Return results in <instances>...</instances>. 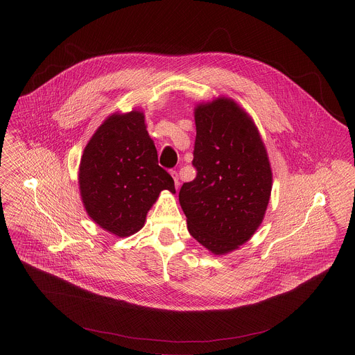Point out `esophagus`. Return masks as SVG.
<instances>
[{"instance_id": "obj_1", "label": "esophagus", "mask_w": 355, "mask_h": 355, "mask_svg": "<svg viewBox=\"0 0 355 355\" xmlns=\"http://www.w3.org/2000/svg\"><path fill=\"white\" fill-rule=\"evenodd\" d=\"M172 178H173V180H175V186H176V189H179V186H180V180H179V175H178V172H176V171H173V172H172Z\"/></svg>"}]
</instances>
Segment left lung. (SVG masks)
<instances>
[{
	"mask_svg": "<svg viewBox=\"0 0 355 355\" xmlns=\"http://www.w3.org/2000/svg\"><path fill=\"white\" fill-rule=\"evenodd\" d=\"M193 165L179 202L191 236L216 255L236 250L262 223L272 190V171L252 117L220 97L196 107Z\"/></svg>",
	"mask_w": 355,
	"mask_h": 355,
	"instance_id": "1",
	"label": "left lung"
}]
</instances>
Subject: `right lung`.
<instances>
[{"label": "right lung", "mask_w": 355, "mask_h": 355, "mask_svg": "<svg viewBox=\"0 0 355 355\" xmlns=\"http://www.w3.org/2000/svg\"><path fill=\"white\" fill-rule=\"evenodd\" d=\"M79 189L93 221L120 238L145 225L162 190L176 193L172 176L158 165L144 112L114 113L102 123L82 155Z\"/></svg>", "instance_id": "add662e5"}]
</instances>
